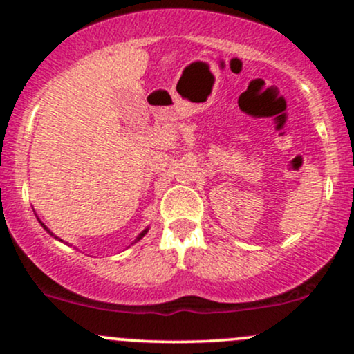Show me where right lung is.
<instances>
[{"mask_svg":"<svg viewBox=\"0 0 354 354\" xmlns=\"http://www.w3.org/2000/svg\"><path fill=\"white\" fill-rule=\"evenodd\" d=\"M36 218H38V216H36ZM38 221H39V225H41V226H43V228H44V230H46V231H48V233H50V234H51V236H53V238H55V239H58V241H63V239H59L58 236H56V234H55V233H53V231H50V228H48V226H46V225H44V223L41 221V219H39V218H38ZM148 230H149V226H148V228H145L143 231H141V233H140V234H138V236H136V239H135V241H133V243H131V245H135V243H138V241H140V239H141V238H143L146 233H148Z\"/></svg>","mask_w":354,"mask_h":354,"instance_id":"1","label":"right lung"}]
</instances>
